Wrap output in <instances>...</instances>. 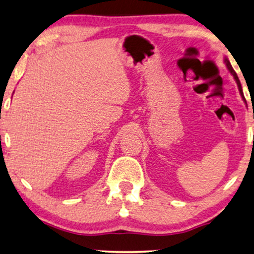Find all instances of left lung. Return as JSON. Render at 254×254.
Returning a JSON list of instances; mask_svg holds the SVG:
<instances>
[{
  "mask_svg": "<svg viewBox=\"0 0 254 254\" xmlns=\"http://www.w3.org/2000/svg\"><path fill=\"white\" fill-rule=\"evenodd\" d=\"M224 62H225V64H227V68L229 69V71L231 72V75L234 76V78H235V81H236V83H237V86H238V90H239V93H241V96H242V98L245 100V98H244V93H243V89H242V84H241V82H239V78H238V76H237V74H236V71L234 70V68L231 67V64H230V62H229V60L227 58L224 59Z\"/></svg>",
  "mask_w": 254,
  "mask_h": 254,
  "instance_id": "obj_1",
  "label": "left lung"
}]
</instances>
